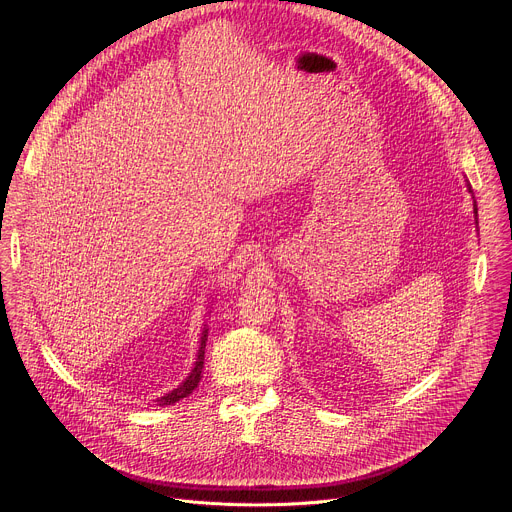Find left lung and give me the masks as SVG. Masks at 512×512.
I'll list each match as a JSON object with an SVG mask.
<instances>
[{
	"mask_svg": "<svg viewBox=\"0 0 512 512\" xmlns=\"http://www.w3.org/2000/svg\"><path fill=\"white\" fill-rule=\"evenodd\" d=\"M468 190H470V192H472V188H470V184H468ZM474 206H476V204H474ZM474 210H476V208H474ZM476 212H478V210H476Z\"/></svg>",
	"mask_w": 512,
	"mask_h": 512,
	"instance_id": "1",
	"label": "left lung"
}]
</instances>
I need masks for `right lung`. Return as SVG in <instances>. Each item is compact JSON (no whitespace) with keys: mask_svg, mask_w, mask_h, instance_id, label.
<instances>
[{"mask_svg":"<svg viewBox=\"0 0 512 512\" xmlns=\"http://www.w3.org/2000/svg\"><path fill=\"white\" fill-rule=\"evenodd\" d=\"M206 336H208V330L204 328V330H202V338H200L198 358H196V364H194L192 373L186 377V381H184L178 389H174L172 393H168V395H164V397H160V399L156 401L160 407H164V405H174L176 401H180V399L188 397V395L198 387V383H200V379H202L200 375H202V364H204V346H206Z\"/></svg>","mask_w":512,"mask_h":512,"instance_id":"add662e5","label":"right lung"}]
</instances>
